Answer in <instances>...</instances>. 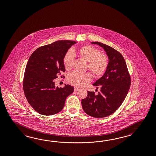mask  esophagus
<instances>
[{
  "mask_svg": "<svg viewBox=\"0 0 156 156\" xmlns=\"http://www.w3.org/2000/svg\"><path fill=\"white\" fill-rule=\"evenodd\" d=\"M80 90V88L77 87H75V91H78Z\"/></svg>",
  "mask_w": 156,
  "mask_h": 156,
  "instance_id": "1",
  "label": "esophagus"
}]
</instances>
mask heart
<instances>
[{
    "instance_id": "obj_1",
    "label": "heart",
    "mask_w": 156,
    "mask_h": 156,
    "mask_svg": "<svg viewBox=\"0 0 156 156\" xmlns=\"http://www.w3.org/2000/svg\"><path fill=\"white\" fill-rule=\"evenodd\" d=\"M75 51L70 49L66 52L63 58V64L66 69H71L75 58ZM79 57L87 62V69L94 77H99L107 70L108 66V58L107 55L100 53L97 48L90 45H85L77 50ZM91 75L89 73H79L73 71L70 73L67 77L68 81L76 87H81L89 82Z\"/></svg>"
}]
</instances>
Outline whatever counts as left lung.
Instances as JSON below:
<instances>
[{
  "label": "left lung",
  "instance_id": "1",
  "mask_svg": "<svg viewBox=\"0 0 156 156\" xmlns=\"http://www.w3.org/2000/svg\"><path fill=\"white\" fill-rule=\"evenodd\" d=\"M99 45L108 57V66L105 74L93 85L101 87L98 94L87 91V98L82 99L84 112L95 118H103L112 115L122 105L130 87L131 77L123 56L114 48L100 42Z\"/></svg>",
  "mask_w": 156,
  "mask_h": 156
}]
</instances>
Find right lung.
<instances>
[{"instance_id":"right-lung-1","label":"right lung","mask_w":156,"mask_h":156,"mask_svg":"<svg viewBox=\"0 0 156 156\" xmlns=\"http://www.w3.org/2000/svg\"><path fill=\"white\" fill-rule=\"evenodd\" d=\"M76 43L71 40L57 41L38 48L30 57L23 88L29 103L41 115L51 116L61 111L66 98L74 91L69 85L65 84L62 88L55 87L53 80L65 72L64 56Z\"/></svg>"}]
</instances>
